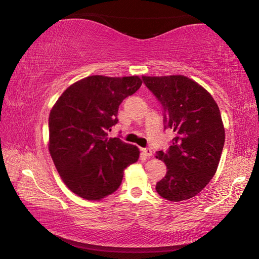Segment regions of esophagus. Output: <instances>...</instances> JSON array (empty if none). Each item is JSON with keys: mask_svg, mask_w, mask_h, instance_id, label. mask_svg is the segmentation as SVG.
Returning a JSON list of instances; mask_svg holds the SVG:
<instances>
[{"mask_svg": "<svg viewBox=\"0 0 259 259\" xmlns=\"http://www.w3.org/2000/svg\"><path fill=\"white\" fill-rule=\"evenodd\" d=\"M142 152H143V154L147 157H151L153 155V151L151 150V148H142Z\"/></svg>", "mask_w": 259, "mask_h": 259, "instance_id": "obj_1", "label": "esophagus"}]
</instances>
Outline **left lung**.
<instances>
[{
	"mask_svg": "<svg viewBox=\"0 0 259 259\" xmlns=\"http://www.w3.org/2000/svg\"><path fill=\"white\" fill-rule=\"evenodd\" d=\"M143 81L163 106L165 126L176 134L168 152L156 154L168 168L156 192L172 202L188 200L217 171L225 143L221 111L212 96L187 76H143Z\"/></svg>",
	"mask_w": 259,
	"mask_h": 259,
	"instance_id": "left-lung-1",
	"label": "left lung"
}]
</instances>
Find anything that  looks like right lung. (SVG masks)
I'll list each match as a JSON object with an SVG mask.
<instances>
[{"label":"right lung","mask_w":259,"mask_h":259,"mask_svg":"<svg viewBox=\"0 0 259 259\" xmlns=\"http://www.w3.org/2000/svg\"><path fill=\"white\" fill-rule=\"evenodd\" d=\"M137 75H91L69 85L49 115L50 155L60 178L81 198L99 201L121 185L126 166L137 162L139 148L108 138L123 99L137 91Z\"/></svg>","instance_id":"add662e5"}]
</instances>
